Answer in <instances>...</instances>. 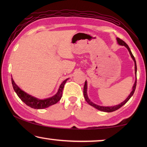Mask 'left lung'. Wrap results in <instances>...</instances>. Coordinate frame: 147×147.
Segmentation results:
<instances>
[{"mask_svg": "<svg viewBox=\"0 0 147 147\" xmlns=\"http://www.w3.org/2000/svg\"><path fill=\"white\" fill-rule=\"evenodd\" d=\"M117 43H119V45H122V46H124L126 49L128 50V51H129V53H130V56H131V57L133 59V60L134 61V63H135V73H136H136H137L136 61L135 58H134V56H133L132 53H131V52L130 51V48H129L128 45L125 43V42L122 40V39H121L120 38H117ZM136 83H137V77H136L135 83H134V86H133V88H132V91H131L130 94H129V96H128L127 98H126V99L125 100L123 101V102H121L120 104H118V105H116V106H101L96 105V104L92 102L90 100H89V98H88V94H87V88H88V86H87V82L86 81L85 82V84H84V98H85L86 102L89 104V105L92 106L93 107H94V108H95L96 109H98V110H100L102 111H105V112H112V111H116L117 109H118L120 108L121 107H122L123 105H124V104H125L129 100V99H130L131 98V96L133 95L134 93V91H135V90H136Z\"/></svg>", "mask_w": 147, "mask_h": 147, "instance_id": "1", "label": "left lung"}]
</instances>
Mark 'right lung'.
<instances>
[{"instance_id":"add662e5","label":"right lung","mask_w":147,"mask_h":147,"mask_svg":"<svg viewBox=\"0 0 147 147\" xmlns=\"http://www.w3.org/2000/svg\"><path fill=\"white\" fill-rule=\"evenodd\" d=\"M68 79L69 78L65 80L63 82L61 83L60 86H59V88L58 92H57V93L55 95L52 96V97L43 99V100H41V99H38L36 97H34V96L30 95L28 93H26L23 90H21V89L16 85L12 78L11 83L14 91H16L17 96H18L20 99H21L23 102L25 103L27 106H28L30 107V108L34 109H43L48 108V107L53 105V104H56L59 100H60L62 96V94H63V89L64 85L66 83V82L67 81Z\"/></svg>"}]
</instances>
